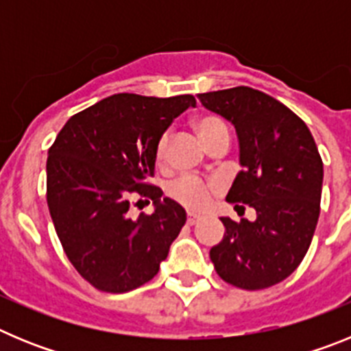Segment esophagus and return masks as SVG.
Listing matches in <instances>:
<instances>
[{
  "label": "esophagus",
  "instance_id": "1",
  "mask_svg": "<svg viewBox=\"0 0 351 351\" xmlns=\"http://www.w3.org/2000/svg\"><path fill=\"white\" fill-rule=\"evenodd\" d=\"M200 219V214H195V213H188V223L190 225H195V223Z\"/></svg>",
  "mask_w": 351,
  "mask_h": 351
}]
</instances>
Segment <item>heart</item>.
<instances>
[{
    "instance_id": "heart-1",
    "label": "heart",
    "mask_w": 351,
    "mask_h": 351,
    "mask_svg": "<svg viewBox=\"0 0 351 351\" xmlns=\"http://www.w3.org/2000/svg\"><path fill=\"white\" fill-rule=\"evenodd\" d=\"M195 128H197L198 135L204 141V144H207L214 135H218L221 132H228L225 123L216 116L198 117L195 121ZM167 147H169V133H163L156 144V151H154V156H156L158 163L165 161ZM169 193L179 204H182V206L190 207V209H202L207 204V200H209V186L204 184L198 179L182 178L170 186Z\"/></svg>"
}]
</instances>
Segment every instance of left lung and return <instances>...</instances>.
<instances>
[{
	"mask_svg": "<svg viewBox=\"0 0 351 351\" xmlns=\"http://www.w3.org/2000/svg\"><path fill=\"white\" fill-rule=\"evenodd\" d=\"M198 98L237 133L243 170L226 202L256 210L255 221L219 218L225 235L210 247V260L226 283L269 288L287 280L309 250L320 216V153L306 123L265 93L239 86Z\"/></svg>",
	"mask_w": 351,
	"mask_h": 351,
	"instance_id": "left-lung-1",
	"label": "left lung"
}]
</instances>
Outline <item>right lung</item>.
<instances>
[{"mask_svg": "<svg viewBox=\"0 0 351 351\" xmlns=\"http://www.w3.org/2000/svg\"><path fill=\"white\" fill-rule=\"evenodd\" d=\"M195 105L191 95H112L70 117L49 149L56 234L71 265L98 290L125 293L153 280L184 226L182 206L147 179L160 137ZM137 194L151 197L155 210L133 220L128 210Z\"/></svg>", "mask_w": 351, "mask_h": 351, "instance_id": "add662e5", "label": "right lung"}]
</instances>
